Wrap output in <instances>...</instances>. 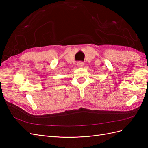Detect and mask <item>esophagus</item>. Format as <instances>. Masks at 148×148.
<instances>
[{
  "mask_svg": "<svg viewBox=\"0 0 148 148\" xmlns=\"http://www.w3.org/2000/svg\"><path fill=\"white\" fill-rule=\"evenodd\" d=\"M77 65L78 67H79V68H82V67L84 66V64L82 62H78Z\"/></svg>",
  "mask_w": 148,
  "mask_h": 148,
  "instance_id": "esophagus-1",
  "label": "esophagus"
}]
</instances>
